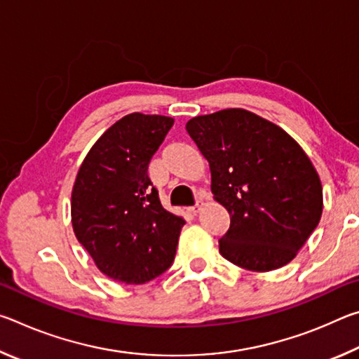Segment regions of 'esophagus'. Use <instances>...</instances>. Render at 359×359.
Returning <instances> with one entry per match:
<instances>
[{
  "label": "esophagus",
  "mask_w": 359,
  "mask_h": 359,
  "mask_svg": "<svg viewBox=\"0 0 359 359\" xmlns=\"http://www.w3.org/2000/svg\"><path fill=\"white\" fill-rule=\"evenodd\" d=\"M201 205H203V198H199V201L194 205H191V208H188L187 210L190 212V214H198V210L201 209Z\"/></svg>",
  "instance_id": "34e87169"
}]
</instances>
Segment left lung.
Here are the masks:
<instances>
[{"label":"left lung","instance_id":"left-lung-1","mask_svg":"<svg viewBox=\"0 0 359 359\" xmlns=\"http://www.w3.org/2000/svg\"><path fill=\"white\" fill-rule=\"evenodd\" d=\"M210 166V190L229 212L220 253L248 271L288 264L318 226L323 190L317 171L288 133L244 109L187 123Z\"/></svg>","mask_w":359,"mask_h":359}]
</instances>
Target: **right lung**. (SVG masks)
Returning a JSON list of instances; mask_svg holds the SVG:
<instances>
[{"instance_id":"1","label":"right lung","mask_w":359,"mask_h":359,"mask_svg":"<svg viewBox=\"0 0 359 359\" xmlns=\"http://www.w3.org/2000/svg\"><path fill=\"white\" fill-rule=\"evenodd\" d=\"M172 125L165 115H125L95 142L77 172L72 228L112 280L150 282L174 261L185 220L163 208L147 174Z\"/></svg>"}]
</instances>
